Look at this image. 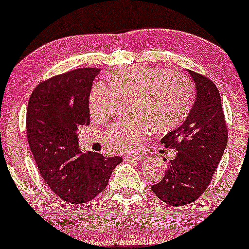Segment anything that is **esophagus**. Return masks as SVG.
Here are the masks:
<instances>
[{
    "label": "esophagus",
    "mask_w": 249,
    "mask_h": 249,
    "mask_svg": "<svg viewBox=\"0 0 249 249\" xmlns=\"http://www.w3.org/2000/svg\"><path fill=\"white\" fill-rule=\"evenodd\" d=\"M143 159V156L142 155H125L124 157V161H139V160H142Z\"/></svg>",
    "instance_id": "esophagus-1"
}]
</instances>
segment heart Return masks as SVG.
Returning <instances> with one entry per match:
<instances>
[{
    "instance_id": "heart-1",
    "label": "heart",
    "mask_w": 249,
    "mask_h": 249,
    "mask_svg": "<svg viewBox=\"0 0 249 249\" xmlns=\"http://www.w3.org/2000/svg\"><path fill=\"white\" fill-rule=\"evenodd\" d=\"M111 87L98 82L89 95L92 119L105 122L117 112L121 99L135 98L138 119L116 122L107 129L105 142L110 149L129 152L146 141L154 128L162 132L178 125L189 111L194 87L186 75L158 67L124 69L110 76Z\"/></svg>"
}]
</instances>
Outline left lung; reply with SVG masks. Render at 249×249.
<instances>
[{
    "label": "left lung",
    "mask_w": 249,
    "mask_h": 249,
    "mask_svg": "<svg viewBox=\"0 0 249 249\" xmlns=\"http://www.w3.org/2000/svg\"><path fill=\"white\" fill-rule=\"evenodd\" d=\"M196 85V101L186 121L161 140L177 156L168 162L164 177L151 186L154 194L169 206H186L198 199L209 183L224 154L227 124L217 87L207 76L188 70ZM166 160V159H164Z\"/></svg>",
    "instance_id": "8db88e82"
}]
</instances>
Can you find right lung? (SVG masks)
Listing matches in <instances>:
<instances>
[{"mask_svg": "<svg viewBox=\"0 0 249 249\" xmlns=\"http://www.w3.org/2000/svg\"><path fill=\"white\" fill-rule=\"evenodd\" d=\"M100 69L81 68L36 87L26 112V136L42 178L61 199L85 204L108 185L121 157L82 154L76 131L90 124L89 95Z\"/></svg>", "mask_w": 249, "mask_h": 249, "instance_id": "obj_1", "label": "right lung"}]
</instances>
